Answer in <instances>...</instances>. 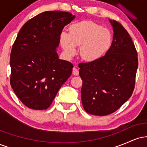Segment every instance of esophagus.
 <instances>
[{
	"label": "esophagus",
	"instance_id": "esophagus-1",
	"mask_svg": "<svg viewBox=\"0 0 147 147\" xmlns=\"http://www.w3.org/2000/svg\"><path fill=\"white\" fill-rule=\"evenodd\" d=\"M72 74L75 76L79 75V70H77L76 68H74L73 69H72Z\"/></svg>",
	"mask_w": 147,
	"mask_h": 147
}]
</instances>
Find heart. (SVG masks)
I'll use <instances>...</instances> for the list:
<instances>
[{
  "label": "heart",
  "instance_id": "1",
  "mask_svg": "<svg viewBox=\"0 0 147 147\" xmlns=\"http://www.w3.org/2000/svg\"><path fill=\"white\" fill-rule=\"evenodd\" d=\"M112 43V35L109 30L92 21H84L73 23L69 33L62 32L60 43L64 53L71 57L80 45V55L86 61H95L107 52Z\"/></svg>",
  "mask_w": 147,
  "mask_h": 147
}]
</instances>
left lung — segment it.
I'll return each instance as SVG.
<instances>
[{
	"label": "left lung",
	"mask_w": 147,
	"mask_h": 147,
	"mask_svg": "<svg viewBox=\"0 0 147 147\" xmlns=\"http://www.w3.org/2000/svg\"><path fill=\"white\" fill-rule=\"evenodd\" d=\"M109 21L113 40L106 55L79 64L82 104L86 112L94 115H107L119 109L131 97L136 84L138 59L134 43L119 22Z\"/></svg>",
	"instance_id": "1"
}]
</instances>
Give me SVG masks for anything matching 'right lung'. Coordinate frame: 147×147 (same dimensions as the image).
Segmentation results:
<instances>
[{"mask_svg": "<svg viewBox=\"0 0 147 147\" xmlns=\"http://www.w3.org/2000/svg\"><path fill=\"white\" fill-rule=\"evenodd\" d=\"M75 16L61 11H47L25 23L11 55L10 84L24 105L45 110L71 75L73 65L59 59L56 48L63 28Z\"/></svg>", "mask_w": 147, "mask_h": 147, "instance_id": "add662e5", "label": "right lung"}]
</instances>
